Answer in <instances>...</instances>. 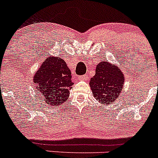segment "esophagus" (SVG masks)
Here are the masks:
<instances>
[{
  "label": "esophagus",
  "mask_w": 158,
  "mask_h": 158,
  "mask_svg": "<svg viewBox=\"0 0 158 158\" xmlns=\"http://www.w3.org/2000/svg\"><path fill=\"white\" fill-rule=\"evenodd\" d=\"M88 79L87 75H84V76H80L78 77V80L79 81H85Z\"/></svg>",
  "instance_id": "34e87169"
}]
</instances>
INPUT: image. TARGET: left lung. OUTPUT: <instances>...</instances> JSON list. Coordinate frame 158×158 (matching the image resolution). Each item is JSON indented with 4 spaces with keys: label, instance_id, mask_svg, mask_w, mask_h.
<instances>
[{
    "label": "left lung",
    "instance_id": "1",
    "mask_svg": "<svg viewBox=\"0 0 158 158\" xmlns=\"http://www.w3.org/2000/svg\"><path fill=\"white\" fill-rule=\"evenodd\" d=\"M124 80V74L118 66L101 61L96 65V73L90 79L89 86L96 100L106 105L120 96Z\"/></svg>",
    "mask_w": 158,
    "mask_h": 158
}]
</instances>
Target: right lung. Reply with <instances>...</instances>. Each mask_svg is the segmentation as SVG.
I'll return each mask as SVG.
<instances>
[{"label":"right lung","instance_id":"obj_1","mask_svg":"<svg viewBox=\"0 0 158 158\" xmlns=\"http://www.w3.org/2000/svg\"><path fill=\"white\" fill-rule=\"evenodd\" d=\"M33 78L36 93L51 106H58L65 102L73 84L70 69L59 57L50 56L44 60Z\"/></svg>","mask_w":158,"mask_h":158}]
</instances>
